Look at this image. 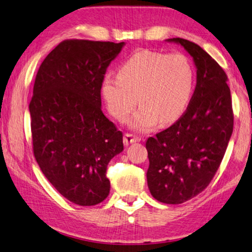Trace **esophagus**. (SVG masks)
I'll list each match as a JSON object with an SVG mask.
<instances>
[{"label": "esophagus", "instance_id": "obj_1", "mask_svg": "<svg viewBox=\"0 0 252 252\" xmlns=\"http://www.w3.org/2000/svg\"><path fill=\"white\" fill-rule=\"evenodd\" d=\"M139 141H141V137H138L137 135H134L130 133H126L124 135V143H125V145H129L131 143H136Z\"/></svg>", "mask_w": 252, "mask_h": 252}]
</instances>
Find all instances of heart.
<instances>
[{
  "label": "heart",
  "instance_id": "b5f03b06",
  "mask_svg": "<svg viewBox=\"0 0 252 252\" xmlns=\"http://www.w3.org/2000/svg\"><path fill=\"white\" fill-rule=\"evenodd\" d=\"M194 88V68L181 52L152 50L135 52L119 68L118 75L102 79L101 92L109 113L124 121L142 105L130 121L137 130H147L156 123L176 121L191 100ZM139 99H137V97Z\"/></svg>",
  "mask_w": 252,
  "mask_h": 252
}]
</instances>
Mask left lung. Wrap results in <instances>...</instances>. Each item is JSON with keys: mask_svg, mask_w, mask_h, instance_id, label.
<instances>
[{"mask_svg": "<svg viewBox=\"0 0 252 252\" xmlns=\"http://www.w3.org/2000/svg\"><path fill=\"white\" fill-rule=\"evenodd\" d=\"M193 57L196 86L187 110L146 142L151 194L181 204L207 189L216 175L233 130V110L224 70L200 45L173 38Z\"/></svg>", "mask_w": 252, "mask_h": 252, "instance_id": "1", "label": "left lung"}]
</instances>
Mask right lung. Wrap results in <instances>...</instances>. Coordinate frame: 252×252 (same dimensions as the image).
Masks as SVG:
<instances>
[{"label": "right lung", "instance_id": "add662e5", "mask_svg": "<svg viewBox=\"0 0 252 252\" xmlns=\"http://www.w3.org/2000/svg\"><path fill=\"white\" fill-rule=\"evenodd\" d=\"M124 42L70 39L45 57L29 110L33 154L61 195L82 207L109 194L107 166L123 133L101 110V84Z\"/></svg>", "mask_w": 252, "mask_h": 252}]
</instances>
